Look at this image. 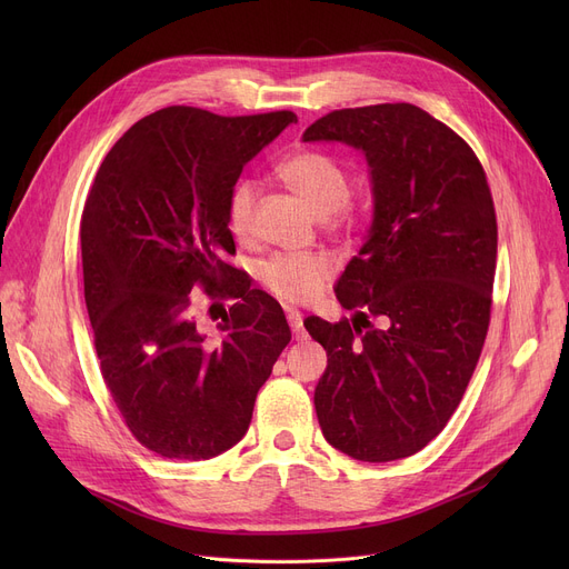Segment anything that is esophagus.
I'll return each mask as SVG.
<instances>
[{
    "mask_svg": "<svg viewBox=\"0 0 569 569\" xmlns=\"http://www.w3.org/2000/svg\"><path fill=\"white\" fill-rule=\"evenodd\" d=\"M286 316H288V322H290V330H292L295 339H302L305 337V327H302L305 318H302V313L297 311V309H288Z\"/></svg>",
    "mask_w": 569,
    "mask_h": 569,
    "instance_id": "esophagus-1",
    "label": "esophagus"
}]
</instances>
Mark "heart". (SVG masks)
Listing matches in <instances>:
<instances>
[{
	"label": "heart",
	"mask_w": 569,
	"mask_h": 569,
	"mask_svg": "<svg viewBox=\"0 0 569 569\" xmlns=\"http://www.w3.org/2000/svg\"><path fill=\"white\" fill-rule=\"evenodd\" d=\"M279 177L313 214L327 217L339 228H355L360 221V204L348 193V172L339 159L318 149H300L279 163ZM253 204L256 184L239 179L226 204L228 230L237 239L251 232ZM332 274L335 264L322 253H277L258 267L260 283L288 305L316 300Z\"/></svg>",
	"instance_id": "heart-1"
}]
</instances>
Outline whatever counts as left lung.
<instances>
[{
    "label": "left lung",
    "mask_w": 569,
    "mask_h": 569,
    "mask_svg": "<svg viewBox=\"0 0 569 569\" xmlns=\"http://www.w3.org/2000/svg\"><path fill=\"white\" fill-rule=\"evenodd\" d=\"M302 138L362 149L373 187L367 242L337 283L355 316L305 320L327 350L318 422L357 461H397L445 429L487 339L498 249L487 174L461 136L412 103L335 110Z\"/></svg>",
    "instance_id": "8db88e82"
}]
</instances>
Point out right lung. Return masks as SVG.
<instances>
[{"instance_id":"obj_1","label":"right lung","mask_w":569,"mask_h":569,"mask_svg":"<svg viewBox=\"0 0 569 569\" xmlns=\"http://www.w3.org/2000/svg\"><path fill=\"white\" fill-rule=\"evenodd\" d=\"M292 122L290 110H157L114 142L87 193L82 277L101 376L136 440L166 459H212L242 440L290 341L281 305L226 262V204ZM193 287L236 300L221 345L194 327Z\"/></svg>"}]
</instances>
